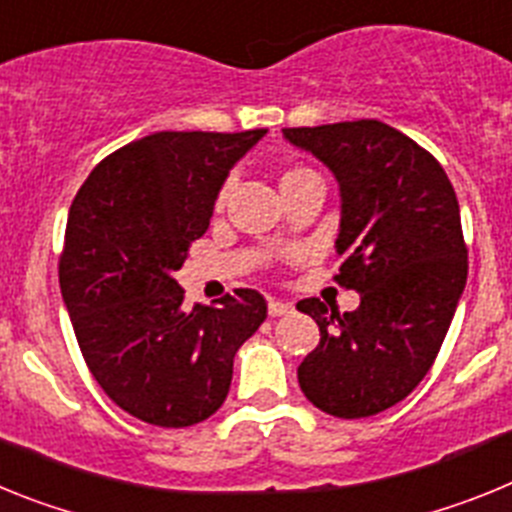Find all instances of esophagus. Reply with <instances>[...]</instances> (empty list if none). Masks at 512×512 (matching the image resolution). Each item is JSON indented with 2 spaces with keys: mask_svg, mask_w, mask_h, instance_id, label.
Returning <instances> with one entry per match:
<instances>
[{
  "mask_svg": "<svg viewBox=\"0 0 512 512\" xmlns=\"http://www.w3.org/2000/svg\"><path fill=\"white\" fill-rule=\"evenodd\" d=\"M292 310H295V307L289 305V302L269 300V315H271V318H282V315H289Z\"/></svg>",
  "mask_w": 512,
  "mask_h": 512,
  "instance_id": "obj_1",
  "label": "esophagus"
}]
</instances>
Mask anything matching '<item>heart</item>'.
<instances>
[{
	"label": "heart",
	"instance_id": "1",
	"mask_svg": "<svg viewBox=\"0 0 512 512\" xmlns=\"http://www.w3.org/2000/svg\"><path fill=\"white\" fill-rule=\"evenodd\" d=\"M305 176H315V171L305 169V166H295V169L284 171V176H282V184L295 182V179H305ZM223 200H225V192L220 194V200H217V205H223Z\"/></svg>",
	"mask_w": 512,
	"mask_h": 512
}]
</instances>
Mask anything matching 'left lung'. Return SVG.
<instances>
[{"label":"left lung","mask_w":512,"mask_h":512,"mask_svg":"<svg viewBox=\"0 0 512 512\" xmlns=\"http://www.w3.org/2000/svg\"><path fill=\"white\" fill-rule=\"evenodd\" d=\"M284 138L336 176L338 284L354 312L297 302L320 328L297 379L336 418H369L410 395L436 361L467 284V246L449 176L415 140L379 120L287 128Z\"/></svg>","instance_id":"8db88e82"}]
</instances>
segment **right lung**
Segmentation results:
<instances>
[{
    "mask_svg": "<svg viewBox=\"0 0 512 512\" xmlns=\"http://www.w3.org/2000/svg\"><path fill=\"white\" fill-rule=\"evenodd\" d=\"M266 135L153 133L107 156L69 210L58 282L89 372L125 413L187 428L225 402L235 351L266 320L256 289L182 305L174 279L230 169Z\"/></svg>",
    "mask_w": 512,
    "mask_h": 512,
    "instance_id": "right-lung-1",
    "label": "right lung"
}]
</instances>
